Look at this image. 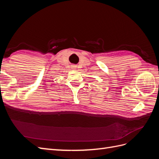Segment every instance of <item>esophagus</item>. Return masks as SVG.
<instances>
[{"mask_svg":"<svg viewBox=\"0 0 159 159\" xmlns=\"http://www.w3.org/2000/svg\"><path fill=\"white\" fill-rule=\"evenodd\" d=\"M75 68H76V66H74V68L75 69Z\"/></svg>","mask_w":159,"mask_h":159,"instance_id":"obj_1","label":"esophagus"}]
</instances>
